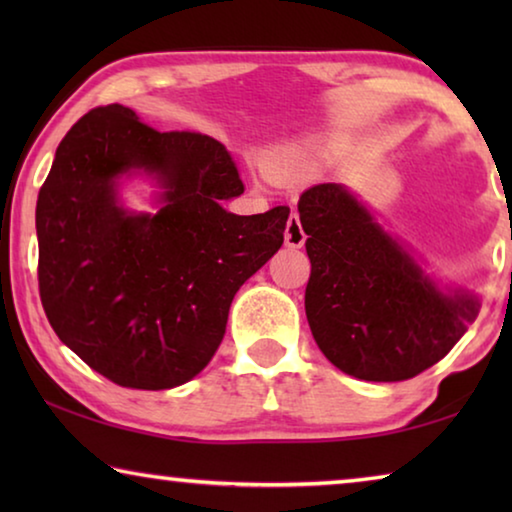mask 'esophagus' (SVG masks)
<instances>
[{
  "instance_id": "esophagus-1",
  "label": "esophagus",
  "mask_w": 512,
  "mask_h": 512,
  "mask_svg": "<svg viewBox=\"0 0 512 512\" xmlns=\"http://www.w3.org/2000/svg\"><path fill=\"white\" fill-rule=\"evenodd\" d=\"M305 239H307V235L300 225V216L291 214L287 221V228H284V244H287L289 248H302L305 246Z\"/></svg>"
}]
</instances>
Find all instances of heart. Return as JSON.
Returning <instances> with one entry per match:
<instances>
[{
	"instance_id": "heart-1",
	"label": "heart",
	"mask_w": 512,
	"mask_h": 512,
	"mask_svg": "<svg viewBox=\"0 0 512 512\" xmlns=\"http://www.w3.org/2000/svg\"><path fill=\"white\" fill-rule=\"evenodd\" d=\"M311 167H314L311 155L300 149L280 151L266 160V171L280 183H293V180L305 178Z\"/></svg>"
}]
</instances>
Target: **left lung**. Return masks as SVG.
<instances>
[{
	"mask_svg": "<svg viewBox=\"0 0 512 512\" xmlns=\"http://www.w3.org/2000/svg\"><path fill=\"white\" fill-rule=\"evenodd\" d=\"M311 275L305 311L320 352L366 381H404L438 363L479 314L472 293L447 296L336 183L298 203Z\"/></svg>",
	"mask_w": 512,
	"mask_h": 512,
	"instance_id": "8db88e82",
	"label": "left lung"
}]
</instances>
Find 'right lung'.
<instances>
[{
  "label": "right lung",
  "mask_w": 512,
  "mask_h": 512,
  "mask_svg": "<svg viewBox=\"0 0 512 512\" xmlns=\"http://www.w3.org/2000/svg\"><path fill=\"white\" fill-rule=\"evenodd\" d=\"M144 168L168 187L155 217L114 201L119 172ZM244 194L214 137L142 124L110 103L58 144L36 205L38 287L51 327L112 384L164 391L196 377L219 350L232 298L284 241L289 207L237 216Z\"/></svg>",
  "instance_id": "right-lung-1"
}]
</instances>
